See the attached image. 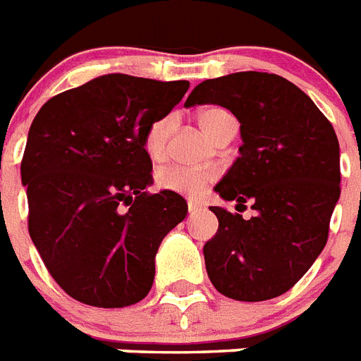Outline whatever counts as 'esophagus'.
Returning <instances> with one entry per match:
<instances>
[{
    "mask_svg": "<svg viewBox=\"0 0 361 361\" xmlns=\"http://www.w3.org/2000/svg\"><path fill=\"white\" fill-rule=\"evenodd\" d=\"M197 210H201V204H199L197 201H188V212H190V214H194V212H197Z\"/></svg>",
    "mask_w": 361,
    "mask_h": 361,
    "instance_id": "34e87169",
    "label": "esophagus"
}]
</instances>
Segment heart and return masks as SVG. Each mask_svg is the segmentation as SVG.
<instances>
[{"label":"heart","instance_id":"heart-1","mask_svg":"<svg viewBox=\"0 0 361 361\" xmlns=\"http://www.w3.org/2000/svg\"><path fill=\"white\" fill-rule=\"evenodd\" d=\"M197 121L201 128L214 141L220 137V134L226 130L227 126L236 123L229 109L221 108V106H207V108L199 109ZM173 128H175V119L171 115L158 117L157 121H152L151 125L147 126L145 135H143V149H145L147 157L151 158L152 162H162L164 158L167 157V147H169ZM214 178V171L183 166L162 167L157 173L158 188L169 190V192H175V194L192 195V197H197V195L203 194L204 188Z\"/></svg>","mask_w":361,"mask_h":361}]
</instances>
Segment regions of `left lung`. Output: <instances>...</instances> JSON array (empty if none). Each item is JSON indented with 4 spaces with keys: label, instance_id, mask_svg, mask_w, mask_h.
Returning <instances> with one entry per match:
<instances>
[{
    "label": "left lung",
    "instance_id": "8db88e82",
    "mask_svg": "<svg viewBox=\"0 0 361 361\" xmlns=\"http://www.w3.org/2000/svg\"><path fill=\"white\" fill-rule=\"evenodd\" d=\"M218 104L240 123V157L214 190L236 210L210 207L218 233L203 247L210 281L221 295L262 302L283 295L326 246L341 194L339 141L315 102L289 80L268 72H235L204 80L186 108ZM240 212V211H238Z\"/></svg>",
    "mask_w": 361,
    "mask_h": 361
}]
</instances>
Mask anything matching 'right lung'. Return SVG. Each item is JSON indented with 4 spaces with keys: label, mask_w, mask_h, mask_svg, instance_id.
Listing matches in <instances>:
<instances>
[{
    "label": "right lung",
    "mask_w": 361,
    "mask_h": 361,
    "mask_svg": "<svg viewBox=\"0 0 361 361\" xmlns=\"http://www.w3.org/2000/svg\"><path fill=\"white\" fill-rule=\"evenodd\" d=\"M190 82L106 74L56 94L31 123L22 183L30 236L57 285L94 307L145 298L164 236L186 218L175 192H145L147 126L183 100Z\"/></svg>",
    "instance_id": "1"
}]
</instances>
